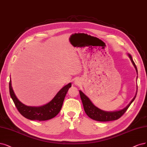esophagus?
<instances>
[{
    "instance_id": "esophagus-1",
    "label": "esophagus",
    "mask_w": 147,
    "mask_h": 147,
    "mask_svg": "<svg viewBox=\"0 0 147 147\" xmlns=\"http://www.w3.org/2000/svg\"><path fill=\"white\" fill-rule=\"evenodd\" d=\"M74 83H75L76 85H79V84L81 83V82H80V80L79 79H76V80H75Z\"/></svg>"
}]
</instances>
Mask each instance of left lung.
<instances>
[{"label":"left lung","mask_w":147,"mask_h":147,"mask_svg":"<svg viewBox=\"0 0 147 147\" xmlns=\"http://www.w3.org/2000/svg\"><path fill=\"white\" fill-rule=\"evenodd\" d=\"M128 55L138 74L137 67H136L134 62L133 61L132 57H131V55L129 54H128ZM137 90H138V88H137ZM79 92H80V97H81V99H82L86 114L90 119H92L94 120L99 121V122H109V121L117 120L120 117H122V116L124 114V113L126 112V110L128 109L131 104L132 103L133 101L134 100L136 97V95H137L138 90H136V93L134 98L125 108L118 111H114V112H108V111H105L98 108L92 103V102L90 100V99L82 92V91L79 90Z\"/></svg>","instance_id":"left-lung-1"}]
</instances>
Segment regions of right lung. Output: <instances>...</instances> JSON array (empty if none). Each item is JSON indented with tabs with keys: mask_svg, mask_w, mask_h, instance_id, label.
<instances>
[{
	"mask_svg": "<svg viewBox=\"0 0 147 147\" xmlns=\"http://www.w3.org/2000/svg\"><path fill=\"white\" fill-rule=\"evenodd\" d=\"M71 85L72 84L70 83L64 86L50 102L39 107L28 106L20 102L13 90L11 80L9 83V89L10 96L20 114L30 120L44 121L55 117L59 113L65 95Z\"/></svg>",
	"mask_w": 147,
	"mask_h": 147,
	"instance_id": "obj_1",
	"label": "right lung"
}]
</instances>
